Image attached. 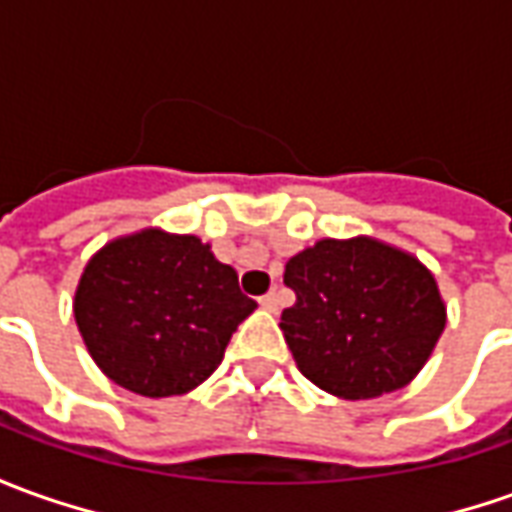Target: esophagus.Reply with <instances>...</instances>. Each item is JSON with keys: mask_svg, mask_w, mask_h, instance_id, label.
<instances>
[{"mask_svg": "<svg viewBox=\"0 0 512 512\" xmlns=\"http://www.w3.org/2000/svg\"><path fill=\"white\" fill-rule=\"evenodd\" d=\"M260 305H263L266 311H277V308H280V294H277V291L263 294V297H260Z\"/></svg>", "mask_w": 512, "mask_h": 512, "instance_id": "esophagus-1", "label": "esophagus"}]
</instances>
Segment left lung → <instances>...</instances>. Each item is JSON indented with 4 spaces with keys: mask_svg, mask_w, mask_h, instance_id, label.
Instances as JSON below:
<instances>
[{
    "mask_svg": "<svg viewBox=\"0 0 512 512\" xmlns=\"http://www.w3.org/2000/svg\"><path fill=\"white\" fill-rule=\"evenodd\" d=\"M283 283L297 294L280 328L300 373L347 401L409 384L446 328L431 271L370 238L319 241L285 263Z\"/></svg>",
    "mask_w": 512,
    "mask_h": 512,
    "instance_id": "1",
    "label": "left lung"
}]
</instances>
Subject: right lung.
I'll use <instances>...</instances> for the list:
<instances>
[{"instance_id": "add662e5", "label": "right lung", "mask_w": 512, "mask_h": 512, "mask_svg": "<svg viewBox=\"0 0 512 512\" xmlns=\"http://www.w3.org/2000/svg\"><path fill=\"white\" fill-rule=\"evenodd\" d=\"M255 308L210 246L159 229L103 246L75 291V322L95 364L145 398L198 387Z\"/></svg>"}]
</instances>
